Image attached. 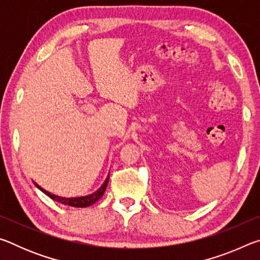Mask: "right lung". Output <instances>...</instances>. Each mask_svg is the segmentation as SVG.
Listing matches in <instances>:
<instances>
[{
  "label": "right lung",
  "instance_id": "obj_1",
  "mask_svg": "<svg viewBox=\"0 0 260 260\" xmlns=\"http://www.w3.org/2000/svg\"><path fill=\"white\" fill-rule=\"evenodd\" d=\"M109 178H110V175H108V178L105 179V181L102 184V187H101L98 191H95L94 193H90V195H87V196L74 197V199H65V197H59V196L52 195V193L46 191L45 189L41 188L40 186H39V184L35 183V186H37L39 189H40L41 191L45 192L47 196H49L51 200L58 202V203H61V204H64V205L74 206V208H87V206H90V205H93L94 203H96V202H98L101 199V197L103 196L105 189H107V186H108Z\"/></svg>",
  "mask_w": 260,
  "mask_h": 260
}]
</instances>
